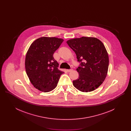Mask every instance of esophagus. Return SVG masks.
I'll use <instances>...</instances> for the list:
<instances>
[{
    "label": "esophagus",
    "mask_w": 131,
    "mask_h": 131,
    "mask_svg": "<svg viewBox=\"0 0 131 131\" xmlns=\"http://www.w3.org/2000/svg\"><path fill=\"white\" fill-rule=\"evenodd\" d=\"M67 71V72H71V71H73V69H68Z\"/></svg>",
    "instance_id": "1"
}]
</instances>
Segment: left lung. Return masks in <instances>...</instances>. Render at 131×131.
<instances>
[{"instance_id":"obj_1","label":"left lung","mask_w":131,"mask_h":131,"mask_svg":"<svg viewBox=\"0 0 131 131\" xmlns=\"http://www.w3.org/2000/svg\"><path fill=\"white\" fill-rule=\"evenodd\" d=\"M80 63L79 79L74 87L82 92L92 91L104 81L108 68V56L103 43L96 38L82 37L67 41Z\"/></svg>"}]
</instances>
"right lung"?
<instances>
[{
    "label": "right lung",
    "instance_id": "1",
    "mask_svg": "<svg viewBox=\"0 0 131 131\" xmlns=\"http://www.w3.org/2000/svg\"><path fill=\"white\" fill-rule=\"evenodd\" d=\"M56 37L39 38L31 44L25 57L26 72L33 85L48 92L56 87L64 72L58 69V63L53 56L63 42Z\"/></svg>",
    "mask_w": 131,
    "mask_h": 131
}]
</instances>
